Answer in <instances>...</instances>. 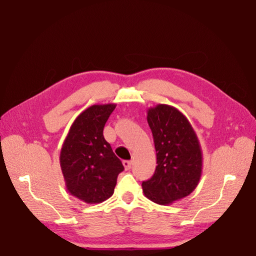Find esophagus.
Masks as SVG:
<instances>
[{
  "instance_id": "1",
  "label": "esophagus",
  "mask_w": 256,
  "mask_h": 256,
  "mask_svg": "<svg viewBox=\"0 0 256 256\" xmlns=\"http://www.w3.org/2000/svg\"><path fill=\"white\" fill-rule=\"evenodd\" d=\"M132 164H133L132 160H123V166H124V168L126 170H128L130 168L132 167Z\"/></svg>"
}]
</instances>
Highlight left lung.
<instances>
[{"label": "left lung", "instance_id": "obj_1", "mask_svg": "<svg viewBox=\"0 0 256 256\" xmlns=\"http://www.w3.org/2000/svg\"><path fill=\"white\" fill-rule=\"evenodd\" d=\"M157 166L150 179L143 182L146 198L162 206L192 194L202 172V150L188 118L176 108L157 104L148 110Z\"/></svg>", "mask_w": 256, "mask_h": 256}]
</instances>
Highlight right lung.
I'll use <instances>...</instances> for the list:
<instances>
[{
  "mask_svg": "<svg viewBox=\"0 0 256 256\" xmlns=\"http://www.w3.org/2000/svg\"><path fill=\"white\" fill-rule=\"evenodd\" d=\"M116 103L94 104L76 118L60 150L62 172L67 192L86 204L111 197L124 167L103 136V128Z\"/></svg>",
  "mask_w": 256,
  "mask_h": 256,
  "instance_id": "obj_1",
  "label": "right lung"
}]
</instances>
